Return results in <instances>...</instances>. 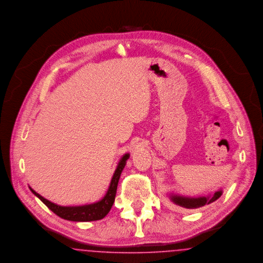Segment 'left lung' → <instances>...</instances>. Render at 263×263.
<instances>
[{
	"label": "left lung",
	"mask_w": 263,
	"mask_h": 263,
	"mask_svg": "<svg viewBox=\"0 0 263 263\" xmlns=\"http://www.w3.org/2000/svg\"><path fill=\"white\" fill-rule=\"evenodd\" d=\"M222 190H219L217 192H215L213 195H210L206 197H184V196H180V195H174L171 194L170 195V200H172L175 204H177L181 208L184 209H198L201 208L205 204H210L211 202L215 201L217 199H219L222 195Z\"/></svg>",
	"instance_id": "8db88e82"
}]
</instances>
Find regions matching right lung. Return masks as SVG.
Returning a JSON list of instances; mask_svg holds the SVG:
<instances>
[{"mask_svg": "<svg viewBox=\"0 0 263 263\" xmlns=\"http://www.w3.org/2000/svg\"><path fill=\"white\" fill-rule=\"evenodd\" d=\"M130 157L129 154H125L122 158L119 160L118 165L116 167V171L114 173V176L110 181L109 188L107 190L105 197L99 201L90 203V204H85V205H78V206H62L53 203L50 200H46L40 196L38 193H36L31 187L29 189L31 190L32 193L42 200L43 202L55 213L58 216L61 218L65 219V220L77 221V222H87V221H95L103 219L105 215L109 212L111 209L115 199H116V190H117V185L118 181L120 178L121 172L123 168L126 165V160Z\"/></svg>", "mask_w": 263, "mask_h": 263, "instance_id": "right-lung-1", "label": "right lung"}]
</instances>
